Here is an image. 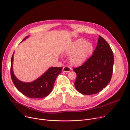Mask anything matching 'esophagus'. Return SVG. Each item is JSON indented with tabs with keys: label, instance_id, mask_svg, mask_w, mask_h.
<instances>
[{
	"label": "esophagus",
	"instance_id": "34e87169",
	"mask_svg": "<svg viewBox=\"0 0 130 130\" xmlns=\"http://www.w3.org/2000/svg\"><path fill=\"white\" fill-rule=\"evenodd\" d=\"M71 70V68L67 66H64L63 67V71L65 72H70Z\"/></svg>",
	"mask_w": 130,
	"mask_h": 130
}]
</instances>
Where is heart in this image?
<instances>
[{
	"instance_id": "b5f03b06",
	"label": "heart",
	"mask_w": 130,
	"mask_h": 130,
	"mask_svg": "<svg viewBox=\"0 0 130 130\" xmlns=\"http://www.w3.org/2000/svg\"><path fill=\"white\" fill-rule=\"evenodd\" d=\"M93 47L92 43L83 39L74 41L64 51L69 56V61L73 66H79L85 63L92 54Z\"/></svg>"
}]
</instances>
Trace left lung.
Here are the masks:
<instances>
[{
    "label": "left lung",
    "instance_id": "obj_1",
    "mask_svg": "<svg viewBox=\"0 0 130 130\" xmlns=\"http://www.w3.org/2000/svg\"><path fill=\"white\" fill-rule=\"evenodd\" d=\"M113 53L109 44L99 36L96 47L81 66L73 69L77 74L75 89L82 94L99 93L110 82L113 72Z\"/></svg>",
    "mask_w": 130,
    "mask_h": 130
}]
</instances>
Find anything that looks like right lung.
Instances as JSON below:
<instances>
[{"instance_id":"right-lung-1","label":"right lung","mask_w":130,"mask_h":130,"mask_svg":"<svg viewBox=\"0 0 130 130\" xmlns=\"http://www.w3.org/2000/svg\"><path fill=\"white\" fill-rule=\"evenodd\" d=\"M29 36H27L21 42ZM14 52L11 60L10 73L12 82L18 90L26 96L34 99H40L48 95L52 91L53 85L62 67H50L40 77L30 82H25L18 79L13 73V61Z\"/></svg>"}]
</instances>
